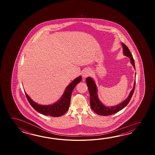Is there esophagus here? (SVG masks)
<instances>
[{"mask_svg":"<svg viewBox=\"0 0 155 155\" xmlns=\"http://www.w3.org/2000/svg\"><path fill=\"white\" fill-rule=\"evenodd\" d=\"M90 75V71L89 69H85L83 71L82 74V78L85 79L86 78L88 77Z\"/></svg>","mask_w":155,"mask_h":155,"instance_id":"34e87169","label":"esophagus"}]
</instances>
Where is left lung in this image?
Masks as SVG:
<instances>
[{
  "mask_svg": "<svg viewBox=\"0 0 155 155\" xmlns=\"http://www.w3.org/2000/svg\"><path fill=\"white\" fill-rule=\"evenodd\" d=\"M121 44L123 48L124 55L129 58L132 66H134V68L135 69V61L130 51L129 48L126 45L122 43H121ZM135 81H136V80L134 84V87L132 89L131 92H130V94L127 97V99H126L124 101H122L121 103L117 105L113 106H106L104 105L102 102L99 100V97L97 95V88L95 81L91 77L87 78L86 79V82L87 84L90 95V102L91 108L97 115L101 116L111 115L121 110L129 104L130 100L131 99L132 96L133 95L134 90H135V84H136Z\"/></svg>",
  "mask_w": 155,
  "mask_h": 155,
  "instance_id": "obj_1",
  "label": "left lung"
}]
</instances>
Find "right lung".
Wrapping results in <instances>:
<instances>
[{"label": "right lung", "mask_w": 155, "mask_h": 155, "mask_svg": "<svg viewBox=\"0 0 155 155\" xmlns=\"http://www.w3.org/2000/svg\"><path fill=\"white\" fill-rule=\"evenodd\" d=\"M81 76H79L78 78L74 79L73 81L66 87V89L61 98L58 101L51 105H39L33 101L29 96L26 94V92L25 93L30 104L36 111L44 115L59 117L64 115L68 110L73 89H74L75 86L78 83L81 81Z\"/></svg>", "instance_id": "add662e5"}]
</instances>
